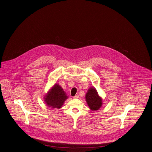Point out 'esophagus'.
<instances>
[{
  "label": "esophagus",
  "instance_id": "34e87169",
  "mask_svg": "<svg viewBox=\"0 0 152 152\" xmlns=\"http://www.w3.org/2000/svg\"><path fill=\"white\" fill-rule=\"evenodd\" d=\"M73 98H74V99H78V98H79V95H78V94H76V96H75L73 97Z\"/></svg>",
  "mask_w": 152,
  "mask_h": 152
}]
</instances>
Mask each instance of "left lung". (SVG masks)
Returning <instances> with one entry per match:
<instances>
[{"label": "left lung", "mask_w": 152, "mask_h": 152, "mask_svg": "<svg viewBox=\"0 0 152 152\" xmlns=\"http://www.w3.org/2000/svg\"><path fill=\"white\" fill-rule=\"evenodd\" d=\"M87 104L92 111H97L102 106V99L94 87H90L85 96Z\"/></svg>", "instance_id": "1"}]
</instances>
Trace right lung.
I'll use <instances>...</instances> for the list:
<instances>
[{"instance_id":"right-lung-1","label":"right lung","mask_w":152,"mask_h":152,"mask_svg":"<svg viewBox=\"0 0 152 152\" xmlns=\"http://www.w3.org/2000/svg\"><path fill=\"white\" fill-rule=\"evenodd\" d=\"M68 97L61 86L55 83L44 96V99L46 104L51 108L59 109L63 106Z\"/></svg>"}]
</instances>
